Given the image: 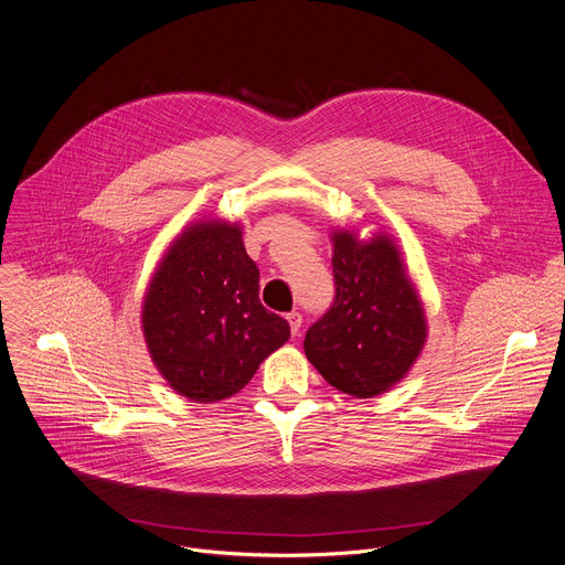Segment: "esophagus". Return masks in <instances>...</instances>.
<instances>
[{"mask_svg": "<svg viewBox=\"0 0 565 565\" xmlns=\"http://www.w3.org/2000/svg\"><path fill=\"white\" fill-rule=\"evenodd\" d=\"M287 320H289L291 333H294V335H300V327H302V313H298V311H291V313H287Z\"/></svg>", "mask_w": 565, "mask_h": 565, "instance_id": "34e87169", "label": "esophagus"}]
</instances>
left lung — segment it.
<instances>
[{"label": "left lung", "instance_id": "1", "mask_svg": "<svg viewBox=\"0 0 565 565\" xmlns=\"http://www.w3.org/2000/svg\"><path fill=\"white\" fill-rule=\"evenodd\" d=\"M335 298L309 327L305 353L338 391L373 397L399 382L426 342V318L399 249L377 234H333Z\"/></svg>", "mask_w": 565, "mask_h": 565}]
</instances>
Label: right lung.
Segmentation results:
<instances>
[{
	"label": "right lung",
	"mask_w": 565,
	"mask_h": 565,
	"mask_svg": "<svg viewBox=\"0 0 565 565\" xmlns=\"http://www.w3.org/2000/svg\"><path fill=\"white\" fill-rule=\"evenodd\" d=\"M258 278L238 225L201 221L177 236L150 280L141 322L152 362L179 395L225 399L289 340V322L260 305Z\"/></svg>",
	"instance_id": "add662e5"
}]
</instances>
